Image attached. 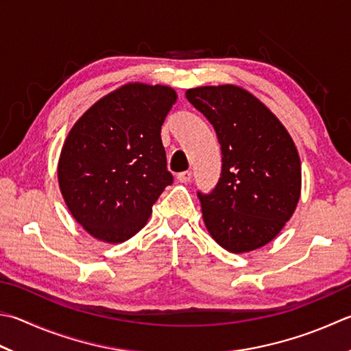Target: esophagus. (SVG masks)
<instances>
[{
	"label": "esophagus",
	"instance_id": "34e87169",
	"mask_svg": "<svg viewBox=\"0 0 351 351\" xmlns=\"http://www.w3.org/2000/svg\"><path fill=\"white\" fill-rule=\"evenodd\" d=\"M177 180L180 183H188L191 180V171H183V173H178Z\"/></svg>",
	"mask_w": 351,
	"mask_h": 351
}]
</instances>
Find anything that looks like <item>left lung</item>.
Masks as SVG:
<instances>
[{
	"label": "left lung",
	"instance_id": "obj_1",
	"mask_svg": "<svg viewBox=\"0 0 351 351\" xmlns=\"http://www.w3.org/2000/svg\"><path fill=\"white\" fill-rule=\"evenodd\" d=\"M186 99L213 123L221 145L220 180L210 194L198 193L204 226L232 254L266 246L300 202L301 160L292 136L238 85L191 88Z\"/></svg>",
	"mask_w": 351,
	"mask_h": 351
}]
</instances>
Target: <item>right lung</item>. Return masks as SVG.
Segmentation results:
<instances>
[{
    "mask_svg": "<svg viewBox=\"0 0 351 351\" xmlns=\"http://www.w3.org/2000/svg\"><path fill=\"white\" fill-rule=\"evenodd\" d=\"M176 101L168 85L130 82L73 125L58 162L59 189L73 218L96 240H130L173 183L160 131Z\"/></svg>",
    "mask_w": 351,
    "mask_h": 351,
    "instance_id": "obj_1",
    "label": "right lung"
}]
</instances>
